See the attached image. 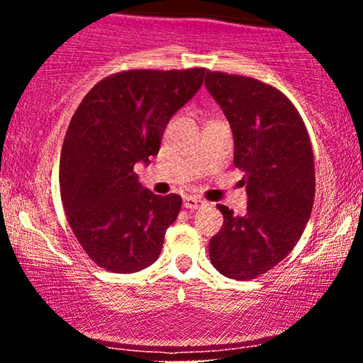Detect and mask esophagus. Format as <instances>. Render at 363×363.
Returning <instances> with one entry per match:
<instances>
[{
  "mask_svg": "<svg viewBox=\"0 0 363 363\" xmlns=\"http://www.w3.org/2000/svg\"><path fill=\"white\" fill-rule=\"evenodd\" d=\"M182 203H184V208H187V210H198V208L205 205V201L198 198V196H184V201Z\"/></svg>",
  "mask_w": 363,
  "mask_h": 363,
  "instance_id": "obj_1",
  "label": "esophagus"
}]
</instances>
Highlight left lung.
<instances>
[{
  "mask_svg": "<svg viewBox=\"0 0 363 363\" xmlns=\"http://www.w3.org/2000/svg\"><path fill=\"white\" fill-rule=\"evenodd\" d=\"M205 85L234 133V165L245 174L247 211L218 205L222 230L210 240L211 264L232 280H254L285 259L311 218L314 153L295 106L256 78L206 72Z\"/></svg>",
  "mask_w": 363,
  "mask_h": 363,
  "instance_id": "left-lung-1",
  "label": "left lung"
}]
</instances>
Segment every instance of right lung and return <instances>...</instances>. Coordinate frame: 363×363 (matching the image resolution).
Returning <instances> with one entry per match:
<instances>
[{
    "label": "right lung",
    "mask_w": 363,
    "mask_h": 363,
    "mask_svg": "<svg viewBox=\"0 0 363 363\" xmlns=\"http://www.w3.org/2000/svg\"><path fill=\"white\" fill-rule=\"evenodd\" d=\"M205 68L128 69L94 85L62 141L60 191L86 256L112 273H135L160 256L182 198L143 189L133 169L160 150L174 112L199 90Z\"/></svg>",
    "instance_id": "right-lung-1"
}]
</instances>
